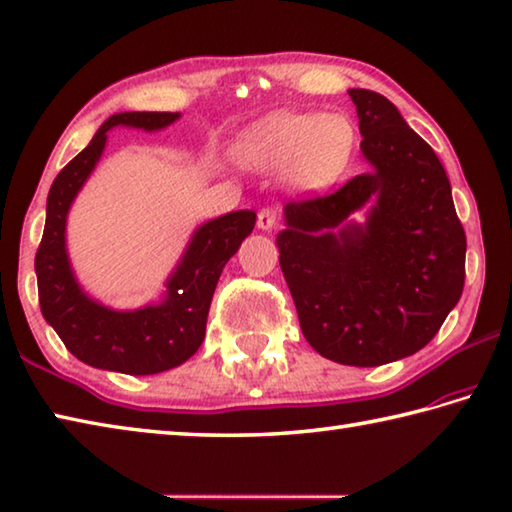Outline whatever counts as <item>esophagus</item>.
Listing matches in <instances>:
<instances>
[{"label": "esophagus", "mask_w": 512, "mask_h": 512, "mask_svg": "<svg viewBox=\"0 0 512 512\" xmlns=\"http://www.w3.org/2000/svg\"><path fill=\"white\" fill-rule=\"evenodd\" d=\"M256 223H258V229L269 231L272 227H276V223H278V211L274 207H263L258 211Z\"/></svg>", "instance_id": "esophagus-1"}]
</instances>
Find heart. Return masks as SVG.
<instances>
[{
	"label": "heart",
	"instance_id": "b5f03b06",
	"mask_svg": "<svg viewBox=\"0 0 512 512\" xmlns=\"http://www.w3.org/2000/svg\"><path fill=\"white\" fill-rule=\"evenodd\" d=\"M356 124L345 113L281 111L252 124L236 142V156L258 171H285L303 191L330 187L350 167Z\"/></svg>",
	"mask_w": 512,
	"mask_h": 512
}]
</instances>
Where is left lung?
Returning <instances> with one entry per match:
<instances>
[{"label": "left lung", "mask_w": 512, "mask_h": 512, "mask_svg": "<svg viewBox=\"0 0 512 512\" xmlns=\"http://www.w3.org/2000/svg\"><path fill=\"white\" fill-rule=\"evenodd\" d=\"M347 93L372 169L334 194L287 202L276 245L307 343L374 368L426 347L459 303L466 234L430 144L381 93ZM370 199L366 225L350 224Z\"/></svg>", "instance_id": "left-lung-1"}]
</instances>
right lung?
<instances>
[{"label": "right lung", "instance_id": "add662e5", "mask_svg": "<svg viewBox=\"0 0 512 512\" xmlns=\"http://www.w3.org/2000/svg\"><path fill=\"white\" fill-rule=\"evenodd\" d=\"M178 113H115L53 180L46 200V225L35 254L37 292L46 323L75 359L122 374H158L194 356L205 339L211 296L227 260L252 234L256 214L231 211L196 229L185 256L167 281L165 301L133 312H118L86 296L66 254V214L77 191L98 165L106 133L113 127L158 131Z\"/></svg>", "mask_w": 512, "mask_h": 512}]
</instances>
